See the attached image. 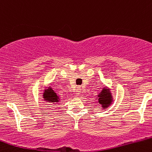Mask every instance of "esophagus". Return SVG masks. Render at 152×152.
I'll use <instances>...</instances> for the list:
<instances>
[{
  "label": "esophagus",
  "mask_w": 152,
  "mask_h": 152,
  "mask_svg": "<svg viewBox=\"0 0 152 152\" xmlns=\"http://www.w3.org/2000/svg\"><path fill=\"white\" fill-rule=\"evenodd\" d=\"M80 93H81V88H80L79 87H78V88L76 89V94H77V95H79Z\"/></svg>",
  "instance_id": "obj_1"
}]
</instances>
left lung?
<instances>
[{
    "label": "left lung",
    "mask_w": 152,
    "mask_h": 152,
    "mask_svg": "<svg viewBox=\"0 0 152 152\" xmlns=\"http://www.w3.org/2000/svg\"><path fill=\"white\" fill-rule=\"evenodd\" d=\"M98 96L99 97V99H98L99 104H102L104 108L107 107L108 105L111 104V97L109 93H108V91L106 89L103 90L101 92V94H99Z\"/></svg>",
    "instance_id": "obj_1"
}]
</instances>
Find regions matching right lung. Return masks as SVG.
I'll return each instance as SVG.
<instances>
[{
    "mask_svg": "<svg viewBox=\"0 0 152 152\" xmlns=\"http://www.w3.org/2000/svg\"><path fill=\"white\" fill-rule=\"evenodd\" d=\"M43 94H43V96H44L46 100H48L51 102H58V96L53 91V90H52L50 88H48V89H46Z\"/></svg>",
    "mask_w": 152,
    "mask_h": 152,
    "instance_id": "1",
    "label": "right lung"
}]
</instances>
